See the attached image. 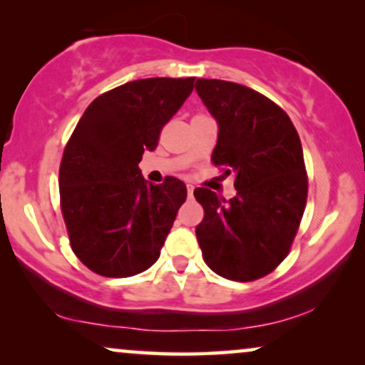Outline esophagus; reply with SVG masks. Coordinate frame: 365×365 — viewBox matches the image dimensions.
Wrapping results in <instances>:
<instances>
[{
	"instance_id": "1",
	"label": "esophagus",
	"mask_w": 365,
	"mask_h": 365,
	"mask_svg": "<svg viewBox=\"0 0 365 365\" xmlns=\"http://www.w3.org/2000/svg\"><path fill=\"white\" fill-rule=\"evenodd\" d=\"M193 190H195V188H193V185H187V192H188V197H192V195H193Z\"/></svg>"
}]
</instances>
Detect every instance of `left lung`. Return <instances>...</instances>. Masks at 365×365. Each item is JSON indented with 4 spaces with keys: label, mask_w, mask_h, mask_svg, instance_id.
<instances>
[{
    "label": "left lung",
    "mask_w": 365,
    "mask_h": 365,
    "mask_svg": "<svg viewBox=\"0 0 365 365\" xmlns=\"http://www.w3.org/2000/svg\"><path fill=\"white\" fill-rule=\"evenodd\" d=\"M195 90L218 125L212 162L235 175L237 195L208 188L193 195L205 217L195 233L205 264L250 282L285 259L307 202L302 143L289 115L249 86L198 78Z\"/></svg>",
    "instance_id": "1"
}]
</instances>
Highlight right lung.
I'll return each instance as SVG.
<instances>
[{"mask_svg":"<svg viewBox=\"0 0 365 365\" xmlns=\"http://www.w3.org/2000/svg\"><path fill=\"white\" fill-rule=\"evenodd\" d=\"M193 81H130L91 101L78 121L60 167L61 212L73 252L95 274L132 277L158 260L187 187L175 177L153 185L138 163Z\"/></svg>","mask_w":365,"mask_h":365,"instance_id":"obj_1","label":"right lung"}]
</instances>
